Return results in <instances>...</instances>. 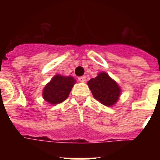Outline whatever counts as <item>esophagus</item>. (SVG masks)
Listing matches in <instances>:
<instances>
[{
	"label": "esophagus",
	"instance_id": "esophagus-1",
	"mask_svg": "<svg viewBox=\"0 0 160 160\" xmlns=\"http://www.w3.org/2000/svg\"><path fill=\"white\" fill-rule=\"evenodd\" d=\"M78 80L80 81V82H85L86 81V77L85 76H80V77L78 78Z\"/></svg>",
	"mask_w": 160,
	"mask_h": 160
}]
</instances>
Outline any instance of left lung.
Masks as SVG:
<instances>
[{"label":"left lung","instance_id":"1","mask_svg":"<svg viewBox=\"0 0 160 160\" xmlns=\"http://www.w3.org/2000/svg\"><path fill=\"white\" fill-rule=\"evenodd\" d=\"M95 100L106 106H113L119 100L121 89L105 72H100L87 83Z\"/></svg>","mask_w":160,"mask_h":160}]
</instances>
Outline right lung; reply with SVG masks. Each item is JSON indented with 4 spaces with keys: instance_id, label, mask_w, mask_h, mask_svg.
<instances>
[{
    "instance_id": "1",
    "label": "right lung",
    "mask_w": 160,
    "mask_h": 160,
    "mask_svg": "<svg viewBox=\"0 0 160 160\" xmlns=\"http://www.w3.org/2000/svg\"><path fill=\"white\" fill-rule=\"evenodd\" d=\"M76 82L72 76L55 75L43 90L44 100L51 105H57L68 98L70 90Z\"/></svg>"
}]
</instances>
